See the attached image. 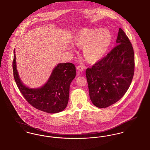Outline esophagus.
<instances>
[{
    "label": "esophagus",
    "mask_w": 150,
    "mask_h": 150,
    "mask_svg": "<svg viewBox=\"0 0 150 150\" xmlns=\"http://www.w3.org/2000/svg\"><path fill=\"white\" fill-rule=\"evenodd\" d=\"M77 68V69L79 71H83V70H84V68H83V67L82 65H78Z\"/></svg>",
    "instance_id": "esophagus-1"
}]
</instances>
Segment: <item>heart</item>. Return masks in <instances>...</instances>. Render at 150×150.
Here are the masks:
<instances>
[{"mask_svg":"<svg viewBox=\"0 0 150 150\" xmlns=\"http://www.w3.org/2000/svg\"><path fill=\"white\" fill-rule=\"evenodd\" d=\"M112 35L109 30L84 29L76 35L74 42L83 46V54L87 60L95 63L101 59L110 46Z\"/></svg>","mask_w":150,"mask_h":150,"instance_id":"heart-1","label":"heart"}]
</instances>
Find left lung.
Wrapping results in <instances>:
<instances>
[{"mask_svg":"<svg viewBox=\"0 0 150 150\" xmlns=\"http://www.w3.org/2000/svg\"><path fill=\"white\" fill-rule=\"evenodd\" d=\"M116 44L107 55L86 70L90 98L98 108L117 102L126 93L133 78L134 50L121 28Z\"/></svg>","mask_w":150,"mask_h":150,"instance_id":"1","label":"left lung"}]
</instances>
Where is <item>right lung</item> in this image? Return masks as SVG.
I'll return each instance as SVG.
<instances>
[{"label":"right lung","instance_id":"obj_1","mask_svg":"<svg viewBox=\"0 0 150 150\" xmlns=\"http://www.w3.org/2000/svg\"><path fill=\"white\" fill-rule=\"evenodd\" d=\"M12 67L17 86L26 101L33 107L49 113H58L66 108L69 99L70 85L76 74L73 64H59L47 82L43 86L35 89L25 86L21 81L16 69L15 54Z\"/></svg>","mask_w":150,"mask_h":150}]
</instances>
